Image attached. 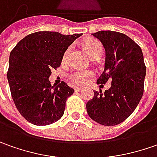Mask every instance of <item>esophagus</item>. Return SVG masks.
Listing matches in <instances>:
<instances>
[{"instance_id":"34e87169","label":"esophagus","mask_w":157,"mask_h":157,"mask_svg":"<svg viewBox=\"0 0 157 157\" xmlns=\"http://www.w3.org/2000/svg\"><path fill=\"white\" fill-rule=\"evenodd\" d=\"M75 91H77V92H80V91H82V88H80V87H76L75 88Z\"/></svg>"}]
</instances>
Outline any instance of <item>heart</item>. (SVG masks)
I'll list each match as a JSON object with an SVG mask.
<instances>
[{"instance_id":"obj_1","label":"heart","mask_w":157,"mask_h":157,"mask_svg":"<svg viewBox=\"0 0 157 157\" xmlns=\"http://www.w3.org/2000/svg\"><path fill=\"white\" fill-rule=\"evenodd\" d=\"M83 47L86 52H87V54L92 59L93 58H99L102 55L103 47H102L100 41L95 40V39L86 40L83 42ZM69 51H70V48H68L64 53L63 62H65L67 60ZM93 75H94V73L90 70H79L78 69V70H75L69 75V79L74 83L82 85V84L86 83L89 80V78H91Z\"/></svg>"}]
</instances>
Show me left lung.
Here are the masks:
<instances>
[{
  "label": "left lung",
  "mask_w": 157,
  "mask_h": 157,
  "mask_svg": "<svg viewBox=\"0 0 157 157\" xmlns=\"http://www.w3.org/2000/svg\"><path fill=\"white\" fill-rule=\"evenodd\" d=\"M93 36L105 48L104 71L97 79L111 87L102 94L94 91L86 104L89 117L104 126H115L132 114L142 99L146 66L141 48L128 35L116 31H98Z\"/></svg>",
  "instance_id": "obj_1"
}]
</instances>
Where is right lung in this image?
I'll return each mask as SVG.
<instances>
[{
  "mask_svg": "<svg viewBox=\"0 0 157 157\" xmlns=\"http://www.w3.org/2000/svg\"><path fill=\"white\" fill-rule=\"evenodd\" d=\"M82 34L64 35L40 31L27 35L9 56L8 81L16 109L37 126L54 123L64 114L66 101L74 93L64 82L51 86V69L61 66L65 51Z\"/></svg>",
  "mask_w": 157,
  "mask_h": 157,
  "instance_id": "right-lung-1",
  "label": "right lung"
}]
</instances>
